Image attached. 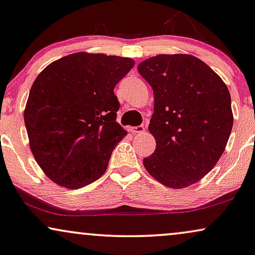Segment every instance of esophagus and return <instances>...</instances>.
I'll return each instance as SVG.
<instances>
[{
	"mask_svg": "<svg viewBox=\"0 0 255 255\" xmlns=\"http://www.w3.org/2000/svg\"><path fill=\"white\" fill-rule=\"evenodd\" d=\"M144 130H146V127H144L143 125L129 128V131H131V134H140V133H143Z\"/></svg>",
	"mask_w": 255,
	"mask_h": 255,
	"instance_id": "esophagus-1",
	"label": "esophagus"
}]
</instances>
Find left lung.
<instances>
[{
	"label": "left lung",
	"instance_id": "left-lung-1",
	"mask_svg": "<svg viewBox=\"0 0 255 255\" xmlns=\"http://www.w3.org/2000/svg\"><path fill=\"white\" fill-rule=\"evenodd\" d=\"M137 70L154 93L148 128L156 148L143 159L144 168L172 188L198 182L217 165L233 127L227 86L187 54L150 57Z\"/></svg>",
	"mask_w": 255,
	"mask_h": 255
}]
</instances>
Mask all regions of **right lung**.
Listing matches in <instances>:
<instances>
[{
	"label": "right lung",
	"mask_w": 255,
	"mask_h": 255,
	"mask_svg": "<svg viewBox=\"0 0 255 255\" xmlns=\"http://www.w3.org/2000/svg\"><path fill=\"white\" fill-rule=\"evenodd\" d=\"M128 57L76 53L50 63L29 92L24 124L33 155L57 185L94 182L126 130L114 88L133 68Z\"/></svg>",
	"instance_id": "add662e5"
}]
</instances>
